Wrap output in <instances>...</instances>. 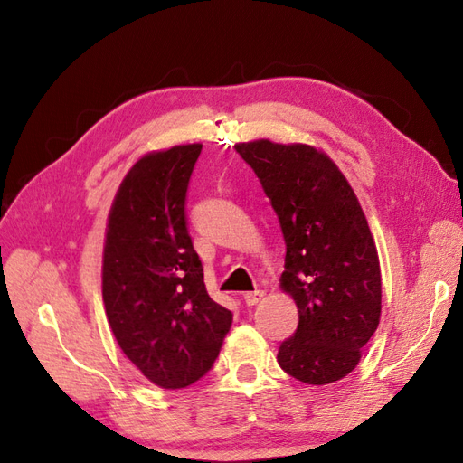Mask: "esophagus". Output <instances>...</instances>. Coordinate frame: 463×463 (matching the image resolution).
Returning a JSON list of instances; mask_svg holds the SVG:
<instances>
[{
  "label": "esophagus",
  "mask_w": 463,
  "mask_h": 463,
  "mask_svg": "<svg viewBox=\"0 0 463 463\" xmlns=\"http://www.w3.org/2000/svg\"><path fill=\"white\" fill-rule=\"evenodd\" d=\"M243 299H245V303H247L249 307H253V305L260 303V299H264V291H262V289H255V291H247V293H245V296H243Z\"/></svg>",
  "instance_id": "34e87169"
}]
</instances>
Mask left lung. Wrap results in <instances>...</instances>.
Returning <instances> with one entry per match:
<instances>
[{
    "label": "left lung",
    "instance_id": "8db88e82",
    "mask_svg": "<svg viewBox=\"0 0 463 463\" xmlns=\"http://www.w3.org/2000/svg\"><path fill=\"white\" fill-rule=\"evenodd\" d=\"M270 199L286 241L282 288L299 325L278 363L305 384L352 373L381 320V264L354 189L325 152L262 138L235 145Z\"/></svg>",
    "mask_w": 463,
    "mask_h": 463
}]
</instances>
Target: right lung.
Instances as JSON below:
<instances>
[{
  "label": "right lung",
  "mask_w": 463,
  "mask_h": 463,
  "mask_svg": "<svg viewBox=\"0 0 463 463\" xmlns=\"http://www.w3.org/2000/svg\"><path fill=\"white\" fill-rule=\"evenodd\" d=\"M203 145L138 160L111 204L102 298L119 347L150 383H197L220 354L232 311L210 299L187 230V187Z\"/></svg>",
  "instance_id": "1"
}]
</instances>
